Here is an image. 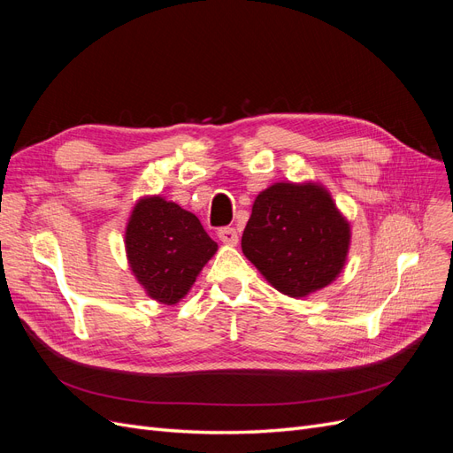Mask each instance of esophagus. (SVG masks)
I'll list each match as a JSON object with an SVG mask.
<instances>
[{
	"label": "esophagus",
	"instance_id": "34e87169",
	"mask_svg": "<svg viewBox=\"0 0 453 453\" xmlns=\"http://www.w3.org/2000/svg\"><path fill=\"white\" fill-rule=\"evenodd\" d=\"M217 236H219V240H221L223 243H226V245H236L238 243V230L234 228V226H223V228H219V232H217Z\"/></svg>",
	"mask_w": 453,
	"mask_h": 453
}]
</instances>
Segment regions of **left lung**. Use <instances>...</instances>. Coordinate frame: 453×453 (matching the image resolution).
Here are the masks:
<instances>
[{
	"label": "left lung",
	"mask_w": 453,
	"mask_h": 453,
	"mask_svg": "<svg viewBox=\"0 0 453 453\" xmlns=\"http://www.w3.org/2000/svg\"><path fill=\"white\" fill-rule=\"evenodd\" d=\"M349 240V223L321 185L273 183L255 198L242 251L280 293L300 298L338 278Z\"/></svg>",
	"instance_id": "1"
}]
</instances>
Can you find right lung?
I'll return each instance as SVG.
<instances>
[{
	"label": "right lung",
	"instance_id": "1",
	"mask_svg": "<svg viewBox=\"0 0 453 453\" xmlns=\"http://www.w3.org/2000/svg\"><path fill=\"white\" fill-rule=\"evenodd\" d=\"M125 243L135 280L168 306L188 293L217 251L198 217L162 196H145L134 205Z\"/></svg>",
	"mask_w": 453,
	"mask_h": 453
}]
</instances>
